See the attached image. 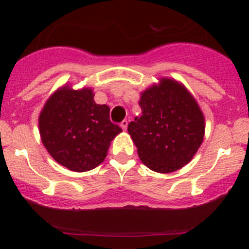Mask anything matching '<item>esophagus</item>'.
Wrapping results in <instances>:
<instances>
[{
	"instance_id": "34e87169",
	"label": "esophagus",
	"mask_w": 249,
	"mask_h": 249,
	"mask_svg": "<svg viewBox=\"0 0 249 249\" xmlns=\"http://www.w3.org/2000/svg\"><path fill=\"white\" fill-rule=\"evenodd\" d=\"M120 126H122V129L123 130H126V127H127V120H123L122 123H120Z\"/></svg>"
}]
</instances>
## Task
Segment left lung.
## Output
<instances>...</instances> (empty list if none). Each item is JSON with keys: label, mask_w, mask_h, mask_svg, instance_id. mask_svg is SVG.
<instances>
[{"label": "left lung", "mask_w": 249, "mask_h": 249, "mask_svg": "<svg viewBox=\"0 0 249 249\" xmlns=\"http://www.w3.org/2000/svg\"><path fill=\"white\" fill-rule=\"evenodd\" d=\"M141 95L142 114L127 126L141 161L155 172L176 171L187 165L201 145V109L182 84L169 78Z\"/></svg>", "instance_id": "8db88e82"}]
</instances>
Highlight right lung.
I'll list each match as a JSON object with an SVG mask.
<instances>
[{"label": "right lung", "instance_id": "obj_1", "mask_svg": "<svg viewBox=\"0 0 249 249\" xmlns=\"http://www.w3.org/2000/svg\"><path fill=\"white\" fill-rule=\"evenodd\" d=\"M42 142L53 159L71 171L95 169L110 141L122 132L109 119V107L94 101L91 89L64 87L48 99L38 118Z\"/></svg>", "mask_w": 249, "mask_h": 249}]
</instances>
